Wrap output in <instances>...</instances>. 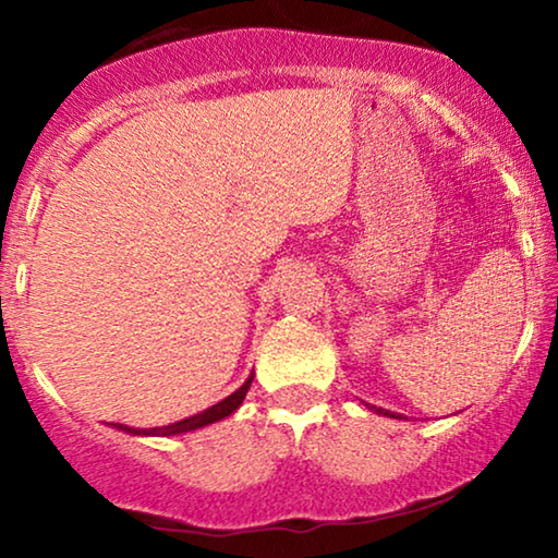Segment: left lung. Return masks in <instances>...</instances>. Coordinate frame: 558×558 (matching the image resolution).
<instances>
[{
    "label": "left lung",
    "mask_w": 558,
    "mask_h": 558,
    "mask_svg": "<svg viewBox=\"0 0 558 558\" xmlns=\"http://www.w3.org/2000/svg\"><path fill=\"white\" fill-rule=\"evenodd\" d=\"M373 411H378V414H384V416H391V418H401V416H396V414H391V411H386V409H376V407H371Z\"/></svg>",
    "instance_id": "left-lung-1"
}]
</instances>
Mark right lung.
Here are the masks:
<instances>
[{"mask_svg": "<svg viewBox=\"0 0 558 558\" xmlns=\"http://www.w3.org/2000/svg\"><path fill=\"white\" fill-rule=\"evenodd\" d=\"M251 380H254V376H248L246 384H243L239 391H233L231 396H228V399L218 401L216 407L205 409V411H201V414L182 418V422H174V424H167V426H155V429H134V426H126V424H113V426H117L119 432L136 434V437H140V434H142V437H174V434L195 432V429H201V426L216 424V422H220V418L231 416L233 411L241 407L243 399H246V393H248V388H251Z\"/></svg>", "mask_w": 558, "mask_h": 558, "instance_id": "1", "label": "right lung"}]
</instances>
